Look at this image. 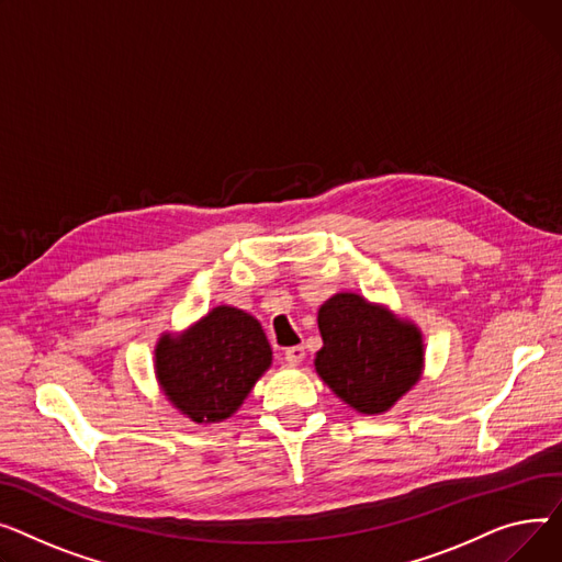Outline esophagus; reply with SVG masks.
<instances>
[{"label":"esophagus","mask_w":562,"mask_h":562,"mask_svg":"<svg viewBox=\"0 0 562 562\" xmlns=\"http://www.w3.org/2000/svg\"><path fill=\"white\" fill-rule=\"evenodd\" d=\"M283 356H285V360L290 362V366H300V362H302L304 356H306V351H304L302 345H294V347H288Z\"/></svg>","instance_id":"1"}]
</instances>
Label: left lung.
Masks as SVG:
<instances>
[{
  "instance_id": "left-lung-1",
  "label": "left lung",
  "mask_w": 562,
  "mask_h": 562,
  "mask_svg": "<svg viewBox=\"0 0 562 562\" xmlns=\"http://www.w3.org/2000/svg\"><path fill=\"white\" fill-rule=\"evenodd\" d=\"M317 324L324 347L315 370L358 413H385L417 383L424 351L413 324L353 292L331 296Z\"/></svg>"
}]
</instances>
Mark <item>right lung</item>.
<instances>
[{"label": "right lung", "mask_w": 562, "mask_h": 562, "mask_svg": "<svg viewBox=\"0 0 562 562\" xmlns=\"http://www.w3.org/2000/svg\"><path fill=\"white\" fill-rule=\"evenodd\" d=\"M272 349L258 319L217 306L181 338L156 347V374L168 400L194 422H222L270 368Z\"/></svg>", "instance_id": "add662e5"}]
</instances>
